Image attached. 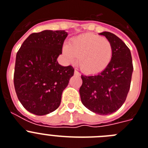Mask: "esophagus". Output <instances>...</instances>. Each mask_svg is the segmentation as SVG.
<instances>
[{"instance_id": "esophagus-1", "label": "esophagus", "mask_w": 148, "mask_h": 148, "mask_svg": "<svg viewBox=\"0 0 148 148\" xmlns=\"http://www.w3.org/2000/svg\"><path fill=\"white\" fill-rule=\"evenodd\" d=\"M74 74H75V75H77V76L80 75V74H79V71H78L77 70L74 71Z\"/></svg>"}]
</instances>
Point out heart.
Listing matches in <instances>:
<instances>
[{"instance_id":"b5f03b06","label":"heart","mask_w":148,"mask_h":148,"mask_svg":"<svg viewBox=\"0 0 148 148\" xmlns=\"http://www.w3.org/2000/svg\"><path fill=\"white\" fill-rule=\"evenodd\" d=\"M62 51L69 62L78 57V64L83 72L95 74L103 71L110 64L113 49L107 38L85 33L71 38L69 46H64Z\"/></svg>"}]
</instances>
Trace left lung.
<instances>
[{"label": "left lung", "instance_id": "obj_1", "mask_svg": "<svg viewBox=\"0 0 148 148\" xmlns=\"http://www.w3.org/2000/svg\"><path fill=\"white\" fill-rule=\"evenodd\" d=\"M112 45L110 64L97 75H81L79 95L83 104L98 115H109L120 109L126 101L133 71L129 47L110 32H103Z\"/></svg>", "mask_w": 148, "mask_h": 148}]
</instances>
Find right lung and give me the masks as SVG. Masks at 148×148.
<instances>
[{
    "mask_svg": "<svg viewBox=\"0 0 148 148\" xmlns=\"http://www.w3.org/2000/svg\"><path fill=\"white\" fill-rule=\"evenodd\" d=\"M67 36L65 30L33 33L17 52L14 86L19 101L29 112L47 115L60 106L62 93L74 72L71 65L62 66L56 61Z\"/></svg>",
    "mask_w": 148,
    "mask_h": 148,
    "instance_id": "1",
    "label": "right lung"
}]
</instances>
